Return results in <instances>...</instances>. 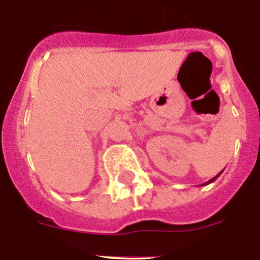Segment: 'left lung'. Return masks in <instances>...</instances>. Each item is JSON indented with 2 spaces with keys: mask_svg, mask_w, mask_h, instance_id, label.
I'll use <instances>...</instances> for the list:
<instances>
[{
  "mask_svg": "<svg viewBox=\"0 0 260 260\" xmlns=\"http://www.w3.org/2000/svg\"><path fill=\"white\" fill-rule=\"evenodd\" d=\"M221 173H222V171H221ZM221 173H220V174H217V175H216L215 178H212V179H210V180H208V181H206V183H205V184H202V185H207V184H210V183H213V181H215L216 179H217L218 176L221 175Z\"/></svg>",
  "mask_w": 260,
  "mask_h": 260,
  "instance_id": "1",
  "label": "left lung"
}]
</instances>
